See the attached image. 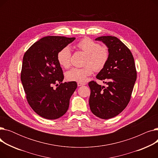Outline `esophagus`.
<instances>
[{
  "instance_id": "esophagus-1",
  "label": "esophagus",
  "mask_w": 158,
  "mask_h": 158,
  "mask_svg": "<svg viewBox=\"0 0 158 158\" xmlns=\"http://www.w3.org/2000/svg\"><path fill=\"white\" fill-rule=\"evenodd\" d=\"M86 85L85 83H82V82H77V86H84V85Z\"/></svg>"
}]
</instances>
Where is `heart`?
I'll use <instances>...</instances> for the list:
<instances>
[{"label": "heart", "mask_w": 158, "mask_h": 158, "mask_svg": "<svg viewBox=\"0 0 158 158\" xmlns=\"http://www.w3.org/2000/svg\"><path fill=\"white\" fill-rule=\"evenodd\" d=\"M76 47L86 54L85 59V66L82 68H73L66 72L65 76L70 81L85 82L88 76L92 75L94 69L95 71L102 70L109 58V51L105 46H100L98 44L88 38L80 40ZM72 52L69 47L61 49L57 55L59 64L64 69H69L71 66Z\"/></svg>", "instance_id": "heart-1"}]
</instances>
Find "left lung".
Instances as JSON below:
<instances>
[{
	"label": "left lung",
	"mask_w": 158,
	"mask_h": 158,
	"mask_svg": "<svg viewBox=\"0 0 158 158\" xmlns=\"http://www.w3.org/2000/svg\"><path fill=\"white\" fill-rule=\"evenodd\" d=\"M95 40L102 41L108 48V60L96 77L107 86L105 88L95 81L89 82V105L97 117L109 119L120 114L127 106L137 73L131 52L118 38L104 36Z\"/></svg>",
	"instance_id": "8db88e82"
}]
</instances>
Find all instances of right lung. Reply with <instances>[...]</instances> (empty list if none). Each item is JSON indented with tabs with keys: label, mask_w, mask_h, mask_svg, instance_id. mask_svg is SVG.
<instances>
[{
	"label": "right lung",
	"mask_w": 158,
	"mask_h": 158,
	"mask_svg": "<svg viewBox=\"0 0 158 158\" xmlns=\"http://www.w3.org/2000/svg\"><path fill=\"white\" fill-rule=\"evenodd\" d=\"M75 39L45 36L31 45L23 56L20 77L27 100L34 111L44 118L54 120L64 114L77 87L75 81L63 82V70L57 60L58 52ZM55 84L56 89L53 88Z\"/></svg>",
	"instance_id": "1"
}]
</instances>
